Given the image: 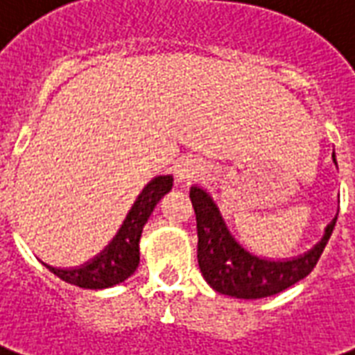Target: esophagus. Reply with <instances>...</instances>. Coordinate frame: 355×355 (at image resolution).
Instances as JSON below:
<instances>
[{
  "label": "esophagus",
  "mask_w": 355,
  "mask_h": 355,
  "mask_svg": "<svg viewBox=\"0 0 355 355\" xmlns=\"http://www.w3.org/2000/svg\"><path fill=\"white\" fill-rule=\"evenodd\" d=\"M186 171H188V169H178L177 171V177L178 178H184L186 177Z\"/></svg>",
  "instance_id": "1"
}]
</instances>
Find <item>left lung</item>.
Segmentation results:
<instances>
[{"label":"left lung","mask_w":355,"mask_h":355,"mask_svg":"<svg viewBox=\"0 0 355 355\" xmlns=\"http://www.w3.org/2000/svg\"><path fill=\"white\" fill-rule=\"evenodd\" d=\"M190 199L198 220V261L203 278L218 293L237 299L269 297L306 277L316 267L337 222L335 216L325 227L324 239L312 250L299 258L275 261L259 258L235 241L207 191L193 186Z\"/></svg>","instance_id":"obj_1"}]
</instances>
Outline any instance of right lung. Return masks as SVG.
<instances>
[{
  "label": "right lung",
  "mask_w": 355,
  "mask_h": 355,
  "mask_svg": "<svg viewBox=\"0 0 355 355\" xmlns=\"http://www.w3.org/2000/svg\"><path fill=\"white\" fill-rule=\"evenodd\" d=\"M171 186H173L171 175L156 177L144 186L137 201L131 207L130 214L125 216L122 227L96 258L71 269L52 267L49 263H44V267L65 280L67 284L88 288V290H103L124 282L139 267V241L144 224L148 222L157 201L171 190Z\"/></svg>",
  "instance_id": "right-lung-1"
}]
</instances>
